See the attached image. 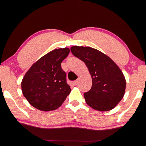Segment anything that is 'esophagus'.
I'll return each mask as SVG.
<instances>
[{
  "instance_id": "esophagus-1",
  "label": "esophagus",
  "mask_w": 146,
  "mask_h": 146,
  "mask_svg": "<svg viewBox=\"0 0 146 146\" xmlns=\"http://www.w3.org/2000/svg\"><path fill=\"white\" fill-rule=\"evenodd\" d=\"M78 80H75V81H74L73 82V84L74 85H76L77 84H78Z\"/></svg>"
}]
</instances>
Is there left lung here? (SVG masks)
Wrapping results in <instances>:
<instances>
[{
	"label": "left lung",
	"instance_id": "8db88e82",
	"mask_svg": "<svg viewBox=\"0 0 146 146\" xmlns=\"http://www.w3.org/2000/svg\"><path fill=\"white\" fill-rule=\"evenodd\" d=\"M71 51L85 63L92 79V86L85 93L86 103L93 109L108 111L123 97L126 80L117 64L103 52L91 47L74 46Z\"/></svg>",
	"mask_w": 146,
	"mask_h": 146
}]
</instances>
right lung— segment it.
Instances as JSON below:
<instances>
[{
  "mask_svg": "<svg viewBox=\"0 0 146 146\" xmlns=\"http://www.w3.org/2000/svg\"><path fill=\"white\" fill-rule=\"evenodd\" d=\"M70 52L68 48L55 49L35 62L21 82L23 95L33 107L41 111L60 107L71 92L61 63Z\"/></svg>",
  "mask_w": 146,
  "mask_h": 146,
  "instance_id": "add662e5",
  "label": "right lung"
}]
</instances>
